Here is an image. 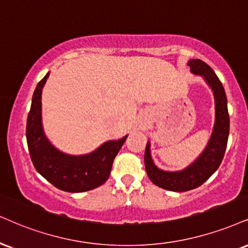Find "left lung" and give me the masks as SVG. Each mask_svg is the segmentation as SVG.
Here are the masks:
<instances>
[{
    "instance_id": "obj_1",
    "label": "left lung",
    "mask_w": 248,
    "mask_h": 248,
    "mask_svg": "<svg viewBox=\"0 0 248 248\" xmlns=\"http://www.w3.org/2000/svg\"><path fill=\"white\" fill-rule=\"evenodd\" d=\"M194 75L203 76L204 80L214 92L215 97V125L208 145L194 163L182 171L169 172L160 170L155 166L151 156V145L147 142L145 151V168L149 179L158 187L168 191L185 192L202 185L218 169L224 157L230 130V119L228 112V100L224 87L214 70L201 60L188 62Z\"/></svg>"
}]
</instances>
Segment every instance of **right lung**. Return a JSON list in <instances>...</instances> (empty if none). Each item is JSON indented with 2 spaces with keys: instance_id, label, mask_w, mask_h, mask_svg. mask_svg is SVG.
Returning <instances> with one entry per match:
<instances>
[{
  "instance_id": "right-lung-1",
  "label": "right lung",
  "mask_w": 248,
  "mask_h": 248,
  "mask_svg": "<svg viewBox=\"0 0 248 248\" xmlns=\"http://www.w3.org/2000/svg\"><path fill=\"white\" fill-rule=\"evenodd\" d=\"M48 76L49 73L36 85L27 116L26 139L31 160L40 175L55 187L71 193L90 191L109 178L112 162L127 136L116 141H107L96 151L81 156L57 151L46 138L41 124V93Z\"/></svg>"
}]
</instances>
